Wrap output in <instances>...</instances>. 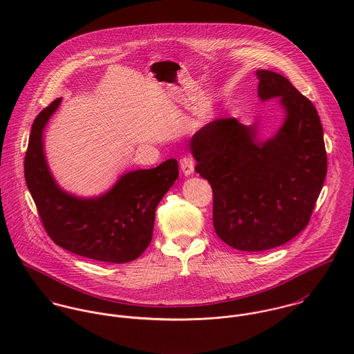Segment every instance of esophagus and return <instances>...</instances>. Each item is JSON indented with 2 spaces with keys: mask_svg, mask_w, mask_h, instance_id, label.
I'll use <instances>...</instances> for the list:
<instances>
[{
  "mask_svg": "<svg viewBox=\"0 0 354 354\" xmlns=\"http://www.w3.org/2000/svg\"><path fill=\"white\" fill-rule=\"evenodd\" d=\"M180 167H181V171L184 173V176H191L195 169V162L191 156H183L180 159Z\"/></svg>",
  "mask_w": 354,
  "mask_h": 354,
  "instance_id": "obj_1",
  "label": "esophagus"
}]
</instances>
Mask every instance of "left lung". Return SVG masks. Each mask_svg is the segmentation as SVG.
<instances>
[{"label":"left lung","mask_w":354,"mask_h":354,"mask_svg":"<svg viewBox=\"0 0 354 354\" xmlns=\"http://www.w3.org/2000/svg\"><path fill=\"white\" fill-rule=\"evenodd\" d=\"M257 97L279 98L285 118L277 133L257 139V127L215 120L189 140L214 192L212 222L227 245L248 252L279 247L309 222L327 174L323 128L312 102L282 75L257 69Z\"/></svg>","instance_id":"left-lung-1"}]
</instances>
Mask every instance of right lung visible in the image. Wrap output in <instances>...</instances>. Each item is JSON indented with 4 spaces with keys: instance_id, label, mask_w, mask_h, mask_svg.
I'll return each instance as SVG.
<instances>
[{
    "instance_id": "right-lung-1",
    "label": "right lung",
    "mask_w": 354,
    "mask_h": 354,
    "mask_svg": "<svg viewBox=\"0 0 354 354\" xmlns=\"http://www.w3.org/2000/svg\"><path fill=\"white\" fill-rule=\"evenodd\" d=\"M51 102L35 118L24 159V177L51 240L69 252L106 263L138 259L150 245L155 209L178 177L167 159L153 169L124 173L104 194L80 198L64 191L51 174L44 132L61 104Z\"/></svg>"
}]
</instances>
